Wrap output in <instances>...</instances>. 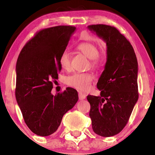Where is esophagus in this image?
Wrapping results in <instances>:
<instances>
[{"mask_svg":"<svg viewBox=\"0 0 155 155\" xmlns=\"http://www.w3.org/2000/svg\"><path fill=\"white\" fill-rule=\"evenodd\" d=\"M78 98H79L80 100H84L86 98V95L83 93L79 92L78 93Z\"/></svg>","mask_w":155,"mask_h":155,"instance_id":"obj_1","label":"esophagus"}]
</instances>
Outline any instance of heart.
Returning <instances> with one entry per match:
<instances>
[{
    "label": "heart",
    "mask_w": 155,
    "mask_h": 155,
    "mask_svg": "<svg viewBox=\"0 0 155 155\" xmlns=\"http://www.w3.org/2000/svg\"><path fill=\"white\" fill-rule=\"evenodd\" d=\"M77 49L90 59L91 68H96L101 64L99 51L95 44L90 41H84L77 46ZM59 64L64 70H68L70 68V54L68 51H64L59 57ZM93 81L92 75L89 73H74L66 78V83L68 85L77 89L83 92L90 90L91 84Z\"/></svg>",
    "instance_id": "1"
}]
</instances>
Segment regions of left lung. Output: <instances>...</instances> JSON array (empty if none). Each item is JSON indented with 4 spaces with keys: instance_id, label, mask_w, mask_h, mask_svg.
Segmentation results:
<instances>
[{
    "instance_id": "8db88e82",
    "label": "left lung",
    "mask_w": 155,
    "mask_h": 155,
    "mask_svg": "<svg viewBox=\"0 0 155 155\" xmlns=\"http://www.w3.org/2000/svg\"><path fill=\"white\" fill-rule=\"evenodd\" d=\"M87 28L107 46L104 70L97 83L101 96L87 97L90 117L94 133L111 137L127 125L137 102V60L129 41L115 27L92 25Z\"/></svg>"
}]
</instances>
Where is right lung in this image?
Returning <instances> with one entry per match:
<instances>
[{"label":"right lung","instance_id":"obj_1","mask_svg":"<svg viewBox=\"0 0 155 155\" xmlns=\"http://www.w3.org/2000/svg\"><path fill=\"white\" fill-rule=\"evenodd\" d=\"M75 30L72 26H57L38 31L18 56L15 98L26 124L38 135L55 132L64 115L78 100L72 87L55 96L51 94L52 82L61 70L59 57Z\"/></svg>","mask_w":155,"mask_h":155}]
</instances>
